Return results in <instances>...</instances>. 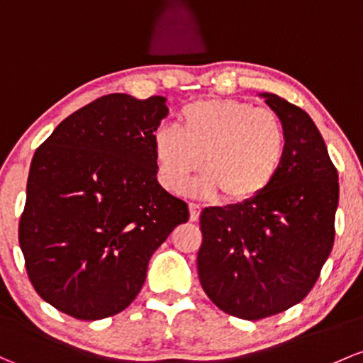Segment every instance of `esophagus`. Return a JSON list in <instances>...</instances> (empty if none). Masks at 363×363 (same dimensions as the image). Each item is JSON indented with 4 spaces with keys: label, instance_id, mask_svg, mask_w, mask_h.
Masks as SVG:
<instances>
[{
    "label": "esophagus",
    "instance_id": "1",
    "mask_svg": "<svg viewBox=\"0 0 363 363\" xmlns=\"http://www.w3.org/2000/svg\"><path fill=\"white\" fill-rule=\"evenodd\" d=\"M200 205H196V203H189V219L193 220H198V217H200Z\"/></svg>",
    "mask_w": 363,
    "mask_h": 363
}]
</instances>
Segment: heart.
I'll return each instance as SVG.
<instances>
[{"instance_id":"obj_1","label":"heart","mask_w":363,"mask_h":363,"mask_svg":"<svg viewBox=\"0 0 363 363\" xmlns=\"http://www.w3.org/2000/svg\"><path fill=\"white\" fill-rule=\"evenodd\" d=\"M158 179L169 191H181L201 169L207 174L193 193H223L243 203L264 193L285 156V128L278 114L236 99L211 97L184 106L177 127L160 125L152 132Z\"/></svg>"}]
</instances>
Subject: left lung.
I'll use <instances>...</instances> for the list:
<instances>
[{"label": "left lung", "instance_id": "obj_1", "mask_svg": "<svg viewBox=\"0 0 363 363\" xmlns=\"http://www.w3.org/2000/svg\"><path fill=\"white\" fill-rule=\"evenodd\" d=\"M285 128V156L269 188L254 200L208 207L196 266L219 310L261 320L301 303L334 245L337 170L310 114L261 94Z\"/></svg>", "mask_w": 363, "mask_h": 363}]
</instances>
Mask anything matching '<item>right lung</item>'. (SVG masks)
<instances>
[{
    "instance_id": "1",
    "label": "right lung",
    "mask_w": 363,
    "mask_h": 363,
    "mask_svg": "<svg viewBox=\"0 0 363 363\" xmlns=\"http://www.w3.org/2000/svg\"><path fill=\"white\" fill-rule=\"evenodd\" d=\"M165 97L109 94L60 121L33 156L18 243L34 291L78 320L123 311L186 201L156 179Z\"/></svg>"
}]
</instances>
